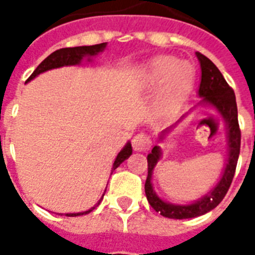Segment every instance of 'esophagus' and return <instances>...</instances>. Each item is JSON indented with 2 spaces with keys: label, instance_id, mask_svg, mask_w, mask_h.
<instances>
[{
  "label": "esophagus",
  "instance_id": "34e87169",
  "mask_svg": "<svg viewBox=\"0 0 255 255\" xmlns=\"http://www.w3.org/2000/svg\"><path fill=\"white\" fill-rule=\"evenodd\" d=\"M132 147L137 152L147 151L148 148L151 147V139H149V136H147L145 133H137L132 139Z\"/></svg>",
  "mask_w": 255,
  "mask_h": 255
}]
</instances>
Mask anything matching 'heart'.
I'll list each match as a JSON object with an SVG mask.
<instances>
[{
	"instance_id": "1",
	"label": "heart",
	"mask_w": 255,
	"mask_h": 255,
	"mask_svg": "<svg viewBox=\"0 0 255 255\" xmlns=\"http://www.w3.org/2000/svg\"><path fill=\"white\" fill-rule=\"evenodd\" d=\"M192 66L173 57L155 58L147 65L143 74L144 85L149 88L164 85L161 102L167 108H176L189 94L193 85Z\"/></svg>"
}]
</instances>
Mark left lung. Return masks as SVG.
<instances>
[{"instance_id": "1", "label": "left lung", "mask_w": 255, "mask_h": 255, "mask_svg": "<svg viewBox=\"0 0 255 255\" xmlns=\"http://www.w3.org/2000/svg\"><path fill=\"white\" fill-rule=\"evenodd\" d=\"M197 54L198 61L201 65V83L198 95L204 98V102L210 103L217 108V111L224 116L226 124H228V139H229V160L225 167V172L222 174L221 180L212 192L204 196L201 200H198L190 205H173L160 200L152 189L151 178L152 170L155 168L157 160L160 159V148L157 145L152 148V152L148 155V176L145 180V196L149 202V205L160 213L163 217L176 218H193L208 213L209 210L214 209L228 193L230 184L233 181L236 167H237L238 156H240V148H241V129L238 124V112L237 103H236V95L233 88L228 85L225 78L222 77L217 66L210 61L209 58Z\"/></svg>"}]
</instances>
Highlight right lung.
I'll return each instance as SVG.
<instances>
[{"label":"right lung","instance_id":"add662e5","mask_svg":"<svg viewBox=\"0 0 255 255\" xmlns=\"http://www.w3.org/2000/svg\"><path fill=\"white\" fill-rule=\"evenodd\" d=\"M104 47H106V43H98V45L92 46H78V47H65V49L57 50V51H54L53 54H50L49 57L41 62V65L38 66L37 69L34 70V73L27 78V82L37 77L38 74L43 73V71H47V70L57 69V67H62V66L78 65V63L83 59V57H92V55H96V54L100 53V51H103ZM131 144L127 143V145L120 151V153L118 155V157H116L115 163H114V169H116V168L119 167L124 160L128 159V157L131 156ZM100 201H102V200H100ZM100 201L98 202V205L100 204ZM96 206L91 208V209L87 210V212H83V213H67L66 214V217L83 216V214H87L90 213V212H92Z\"/></svg>","mask_w":255,"mask_h":255}]
</instances>
